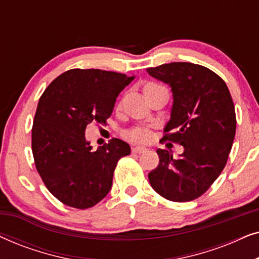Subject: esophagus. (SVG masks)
<instances>
[{"label": "esophagus", "mask_w": 259, "mask_h": 259, "mask_svg": "<svg viewBox=\"0 0 259 259\" xmlns=\"http://www.w3.org/2000/svg\"><path fill=\"white\" fill-rule=\"evenodd\" d=\"M147 148L146 147H143V146H134L132 147V152L133 153H144V152H146Z\"/></svg>", "instance_id": "34e87169"}]
</instances>
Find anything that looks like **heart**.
I'll list each match as a JSON object with an SVG mask.
<instances>
[{"label": "heart", "instance_id": "1", "mask_svg": "<svg viewBox=\"0 0 259 259\" xmlns=\"http://www.w3.org/2000/svg\"><path fill=\"white\" fill-rule=\"evenodd\" d=\"M159 88H162V86L153 82H148L144 86V94L146 95L152 91L159 90ZM125 138L127 140L132 141V143H146L150 138V133H148L147 130L141 128V127H134V128H131L125 133Z\"/></svg>", "mask_w": 259, "mask_h": 259}]
</instances>
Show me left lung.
Here are the masks:
<instances>
[{
  "label": "left lung",
  "instance_id": "left-lung-1",
  "mask_svg": "<svg viewBox=\"0 0 259 259\" xmlns=\"http://www.w3.org/2000/svg\"><path fill=\"white\" fill-rule=\"evenodd\" d=\"M147 73L171 87L173 102L164 139L184 147L178 158L158 148L159 165L148 173V180L171 201L197 199L222 173L235 140L231 94L221 76L196 63H165Z\"/></svg>",
  "mask_w": 259,
  "mask_h": 259
}]
</instances>
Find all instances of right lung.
<instances>
[{"label": "right lung", "mask_w": 259, "mask_h": 259, "mask_svg": "<svg viewBox=\"0 0 259 259\" xmlns=\"http://www.w3.org/2000/svg\"><path fill=\"white\" fill-rule=\"evenodd\" d=\"M136 76L101 69H70L56 77L38 100L31 131L35 166L61 203L88 208L107 196L119 159L130 145L113 138L93 150L84 131L106 122L123 88Z\"/></svg>", "instance_id": "obj_1"}]
</instances>
